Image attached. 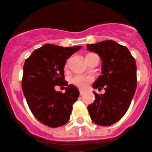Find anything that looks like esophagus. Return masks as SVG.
<instances>
[{
  "label": "esophagus",
  "mask_w": 152,
  "mask_h": 152,
  "mask_svg": "<svg viewBox=\"0 0 152 152\" xmlns=\"http://www.w3.org/2000/svg\"><path fill=\"white\" fill-rule=\"evenodd\" d=\"M84 93H85V91H84V90H81V89L80 90V95L84 94Z\"/></svg>",
  "instance_id": "obj_1"
}]
</instances>
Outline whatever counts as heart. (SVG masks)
<instances>
[{
  "label": "heart",
  "instance_id": "obj_1",
  "mask_svg": "<svg viewBox=\"0 0 152 152\" xmlns=\"http://www.w3.org/2000/svg\"><path fill=\"white\" fill-rule=\"evenodd\" d=\"M91 80L90 77H86L84 76H75L71 78V83L73 84L74 86L79 87L80 89H84L86 88L87 84L89 81Z\"/></svg>",
  "mask_w": 152,
  "mask_h": 152
}]
</instances>
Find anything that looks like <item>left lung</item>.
<instances>
[{
	"instance_id": "left-lung-1",
	"label": "left lung",
	"mask_w": 152,
	"mask_h": 152,
	"mask_svg": "<svg viewBox=\"0 0 152 152\" xmlns=\"http://www.w3.org/2000/svg\"><path fill=\"white\" fill-rule=\"evenodd\" d=\"M87 50L98 53L102 60V72L94 89L105 93L98 94L88 106L94 123L109 126L121 120L129 107L137 88V66L129 50L114 40H107L86 45Z\"/></svg>"
}]
</instances>
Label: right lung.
Returning a JSON list of instances; mask_svg holds the SVG:
<instances>
[{
	"mask_svg": "<svg viewBox=\"0 0 152 152\" xmlns=\"http://www.w3.org/2000/svg\"><path fill=\"white\" fill-rule=\"evenodd\" d=\"M80 48L46 44L25 61L22 80L25 99L35 117L49 127L66 124L79 97V89L64 80V66L67 58ZM62 84L67 86L63 94L54 89Z\"/></svg>",
	"mask_w": 152,
	"mask_h": 152,
	"instance_id": "add662e5",
	"label": "right lung"
}]
</instances>
